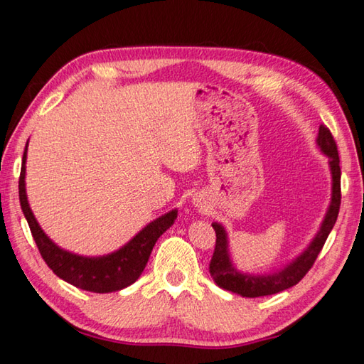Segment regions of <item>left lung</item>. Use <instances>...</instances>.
Listing matches in <instances>:
<instances>
[{
  "label": "left lung",
  "mask_w": 364,
  "mask_h": 364,
  "mask_svg": "<svg viewBox=\"0 0 364 364\" xmlns=\"http://www.w3.org/2000/svg\"><path fill=\"white\" fill-rule=\"evenodd\" d=\"M316 144L320 151L328 158V167L331 173V200L326 210L320 229L312 238L308 247L295 259H291L287 265L281 267L273 273H245L240 272L233 263L229 247V235L223 224L213 223V229L216 232V247L210 262V273L220 289L233 291L240 296L257 298L265 295H273L296 286L303 279V276L314 265L318 252L322 251L326 238L336 224L339 206H341V167L338 146L334 141L328 127L320 126Z\"/></svg>",
  "instance_id": "obj_1"
}]
</instances>
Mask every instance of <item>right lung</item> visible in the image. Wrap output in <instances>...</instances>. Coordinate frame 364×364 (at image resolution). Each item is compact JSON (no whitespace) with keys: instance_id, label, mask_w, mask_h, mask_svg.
<instances>
[{"instance_id":"right-lung-1","label":"right lung","mask_w":364,"mask_h":364,"mask_svg":"<svg viewBox=\"0 0 364 364\" xmlns=\"http://www.w3.org/2000/svg\"><path fill=\"white\" fill-rule=\"evenodd\" d=\"M26 153L28 141L25 146L23 159H21L18 180L20 206L26 218L28 225H30V230L36 245H38L42 259L46 260L48 268H52V272L61 277L63 281L73 284V286L82 290L95 291V294H110V291L121 290L137 281L146 267V262L156 241H158L164 232L173 225L178 216V210L175 208L166 213V215L156 218L135 235L132 240L127 241L124 246H121L110 254L88 257V255L69 252L47 237L30 208L25 183Z\"/></svg>"}]
</instances>
